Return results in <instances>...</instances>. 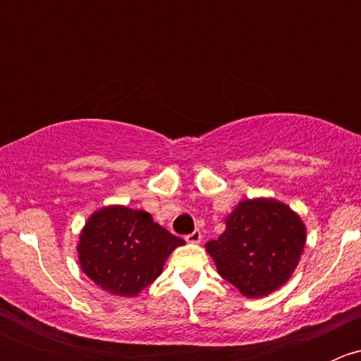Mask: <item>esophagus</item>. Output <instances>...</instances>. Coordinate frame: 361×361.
<instances>
[{
    "label": "esophagus",
    "instance_id": "obj_1",
    "mask_svg": "<svg viewBox=\"0 0 361 361\" xmlns=\"http://www.w3.org/2000/svg\"><path fill=\"white\" fill-rule=\"evenodd\" d=\"M201 239H202V234L199 231H194L192 234L185 235V241L190 243V245H199V243H201Z\"/></svg>",
    "mask_w": 361,
    "mask_h": 361
}]
</instances>
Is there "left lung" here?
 <instances>
[{"instance_id": "8db88e82", "label": "left lung", "mask_w": 361, "mask_h": 361, "mask_svg": "<svg viewBox=\"0 0 361 361\" xmlns=\"http://www.w3.org/2000/svg\"><path fill=\"white\" fill-rule=\"evenodd\" d=\"M304 246L305 225L295 211L276 199H248L228 214L224 234L206 251L221 278L257 298L288 281Z\"/></svg>"}]
</instances>
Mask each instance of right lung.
Segmentation results:
<instances>
[{"label": "right lung", "mask_w": 361, "mask_h": 361, "mask_svg": "<svg viewBox=\"0 0 361 361\" xmlns=\"http://www.w3.org/2000/svg\"><path fill=\"white\" fill-rule=\"evenodd\" d=\"M185 245L150 213L108 206L87 220L76 246L82 271L118 297H136L162 272L171 251Z\"/></svg>", "instance_id": "obj_1"}]
</instances>
